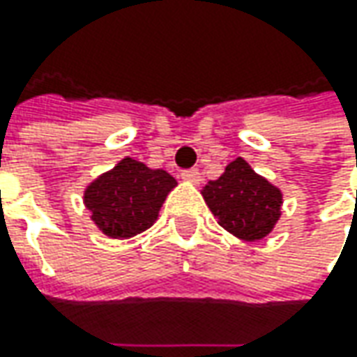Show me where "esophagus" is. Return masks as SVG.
<instances>
[{"instance_id":"obj_1","label":"esophagus","mask_w":357,"mask_h":357,"mask_svg":"<svg viewBox=\"0 0 357 357\" xmlns=\"http://www.w3.org/2000/svg\"><path fill=\"white\" fill-rule=\"evenodd\" d=\"M181 178L186 183H192V185H199L200 183V172L197 169H186L181 172Z\"/></svg>"}]
</instances>
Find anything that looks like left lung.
Listing matches in <instances>:
<instances>
[{
  "label": "left lung",
  "mask_w": 357,
  "mask_h": 357,
  "mask_svg": "<svg viewBox=\"0 0 357 357\" xmlns=\"http://www.w3.org/2000/svg\"><path fill=\"white\" fill-rule=\"evenodd\" d=\"M202 197L220 227L248 242L268 236L282 214L280 188L256 174L242 157L208 181Z\"/></svg>",
  "instance_id": "1"
}]
</instances>
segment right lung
<instances>
[{"label":"right lung","mask_w":357,"mask_h":357,"mask_svg":"<svg viewBox=\"0 0 357 357\" xmlns=\"http://www.w3.org/2000/svg\"><path fill=\"white\" fill-rule=\"evenodd\" d=\"M176 181L162 169L123 158L97 176L83 195L91 220L109 238H130L151 228Z\"/></svg>","instance_id":"1"}]
</instances>
